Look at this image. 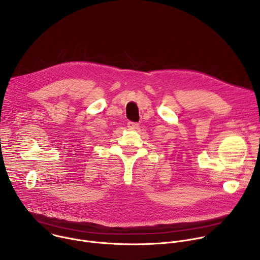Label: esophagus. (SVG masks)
Here are the masks:
<instances>
[{"instance_id": "34e87169", "label": "esophagus", "mask_w": 260, "mask_h": 260, "mask_svg": "<svg viewBox=\"0 0 260 260\" xmlns=\"http://www.w3.org/2000/svg\"><path fill=\"white\" fill-rule=\"evenodd\" d=\"M127 127H128L129 129H133V131H135V129H138V127H139V124H138L137 122L128 121V122H127Z\"/></svg>"}]
</instances>
